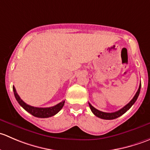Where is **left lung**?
I'll use <instances>...</instances> for the list:
<instances>
[{
	"label": "left lung",
	"instance_id": "obj_1",
	"mask_svg": "<svg viewBox=\"0 0 150 150\" xmlns=\"http://www.w3.org/2000/svg\"><path fill=\"white\" fill-rule=\"evenodd\" d=\"M140 89H141V83L139 85V87L138 91H137V92L136 93L135 96H134V98H133V99L131 100V102H130L128 104H127L126 105H125V107H122V109H120V110H118V111H117V112H104L99 111V110H98L97 109H96L95 107H93L90 103H88L89 107H90L92 112H93V114L96 116V117H99V118L104 119V120H113V119H115V118H117V117L121 116L122 115H123L124 113L128 111V110H129L131 107H132V105L135 103V102L137 101V98H138L139 95Z\"/></svg>",
	"mask_w": 150,
	"mask_h": 150
}]
</instances>
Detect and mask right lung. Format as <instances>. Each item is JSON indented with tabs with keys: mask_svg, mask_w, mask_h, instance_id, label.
I'll return each instance as SVG.
<instances>
[{
	"mask_svg": "<svg viewBox=\"0 0 150 150\" xmlns=\"http://www.w3.org/2000/svg\"><path fill=\"white\" fill-rule=\"evenodd\" d=\"M13 93H14V96L16 98V101L18 102V103L20 104L29 113L33 115L35 117H40V118H46V117H51V116L55 115L56 114H57L62 110V108L64 104V102H65V101H62L60 103L57 104V105L51 107H45V108L35 107H33V106L28 105V104H26L21 99L18 93H16V91L15 89L14 86H13Z\"/></svg>",
	"mask_w": 150,
	"mask_h": 150,
	"instance_id": "obj_1",
	"label": "right lung"
}]
</instances>
